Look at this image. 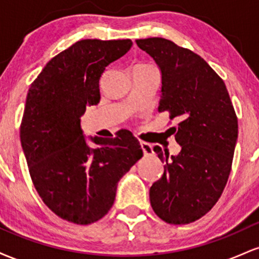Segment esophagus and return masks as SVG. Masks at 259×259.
<instances>
[{
  "label": "esophagus",
  "mask_w": 259,
  "mask_h": 259,
  "mask_svg": "<svg viewBox=\"0 0 259 259\" xmlns=\"http://www.w3.org/2000/svg\"><path fill=\"white\" fill-rule=\"evenodd\" d=\"M140 145H141L142 152H144L145 156H146V157L152 156L153 150H152V146H151L150 144H147V142H145V141H141V142H140Z\"/></svg>",
  "instance_id": "obj_1"
}]
</instances>
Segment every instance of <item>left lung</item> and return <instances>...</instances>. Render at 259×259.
<instances>
[{"instance_id":"obj_1","label":"left lung","mask_w":259,"mask_h":259,"mask_svg":"<svg viewBox=\"0 0 259 259\" xmlns=\"http://www.w3.org/2000/svg\"><path fill=\"white\" fill-rule=\"evenodd\" d=\"M162 72L159 112L180 120L171 129L181 146L150 189L154 213L169 224H189L212 209L227 185L237 140V117L224 81L191 50L163 37L136 40Z\"/></svg>"}]
</instances>
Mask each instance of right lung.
Instances as JSON below:
<instances>
[{"mask_svg":"<svg viewBox=\"0 0 259 259\" xmlns=\"http://www.w3.org/2000/svg\"><path fill=\"white\" fill-rule=\"evenodd\" d=\"M132 40L86 38L55 56L31 82L20 142L38 196L64 221L88 225L113 206L117 185L142 157L139 140L121 129L115 138L82 136L80 117L100 102V78Z\"/></svg>","mask_w":259,"mask_h":259,"instance_id":"add662e5","label":"right lung"}]
</instances>
